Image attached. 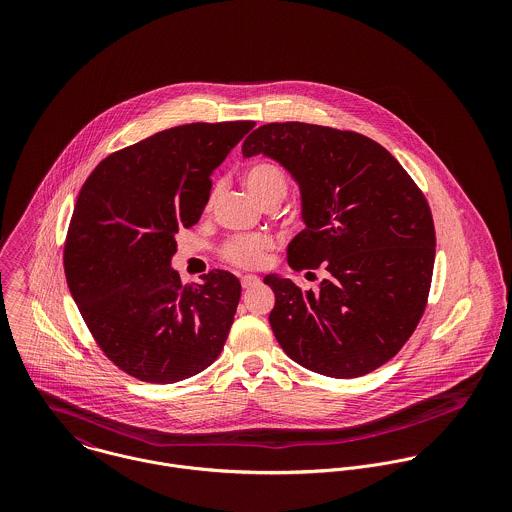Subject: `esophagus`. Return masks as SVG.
I'll list each match as a JSON object with an SVG mask.
<instances>
[{
    "mask_svg": "<svg viewBox=\"0 0 512 512\" xmlns=\"http://www.w3.org/2000/svg\"><path fill=\"white\" fill-rule=\"evenodd\" d=\"M242 288L244 290H248V288H254V286H258L260 284V278L258 276H252V274H248V276H242Z\"/></svg>",
    "mask_w": 512,
    "mask_h": 512,
    "instance_id": "1",
    "label": "esophagus"
}]
</instances>
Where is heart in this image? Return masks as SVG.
<instances>
[{"label":"heart","instance_id":"obj_1","mask_svg":"<svg viewBox=\"0 0 512 512\" xmlns=\"http://www.w3.org/2000/svg\"><path fill=\"white\" fill-rule=\"evenodd\" d=\"M244 185L250 195L262 203L268 199H284L288 193L286 173L270 161H260L250 165L244 175ZM274 238L270 234H244L228 240L224 246V260L238 268H260L266 260L268 250H272Z\"/></svg>","mask_w":512,"mask_h":512}]
</instances>
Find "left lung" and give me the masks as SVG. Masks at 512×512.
Wrapping results in <instances>:
<instances>
[{"label": "left lung", "mask_w": 512, "mask_h": 512, "mask_svg": "<svg viewBox=\"0 0 512 512\" xmlns=\"http://www.w3.org/2000/svg\"><path fill=\"white\" fill-rule=\"evenodd\" d=\"M290 171L305 228L288 246L319 290L268 274L272 331L307 370L357 378L388 363L418 327L432 284L436 230L424 193L380 144L357 132L284 122L254 130L242 155ZM315 278V274H313Z\"/></svg>", "instance_id": "left-lung-1"}]
</instances>
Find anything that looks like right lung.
Masks as SVG:
<instances>
[{
    "instance_id": "right-lung-1",
    "label": "right lung",
    "mask_w": 512,
    "mask_h": 512,
    "mask_svg": "<svg viewBox=\"0 0 512 512\" xmlns=\"http://www.w3.org/2000/svg\"><path fill=\"white\" fill-rule=\"evenodd\" d=\"M254 122L185 124L110 153L74 205L65 274L104 355L134 378L171 384L213 365L240 282L224 270L181 284L175 234L201 219L211 175Z\"/></svg>"
}]
</instances>
